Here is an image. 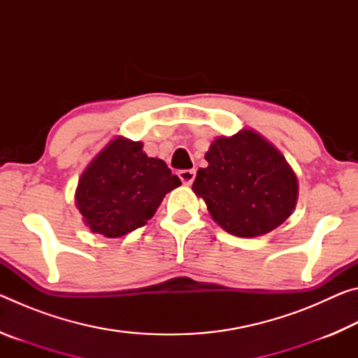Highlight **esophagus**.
Listing matches in <instances>:
<instances>
[{"label": "esophagus", "mask_w": 358, "mask_h": 358, "mask_svg": "<svg viewBox=\"0 0 358 358\" xmlns=\"http://www.w3.org/2000/svg\"><path fill=\"white\" fill-rule=\"evenodd\" d=\"M178 177L183 181V185H191L194 178H196V171H191V169H187V171H180Z\"/></svg>", "instance_id": "esophagus-1"}]
</instances>
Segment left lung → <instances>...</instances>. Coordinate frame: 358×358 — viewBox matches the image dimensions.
I'll use <instances>...</instances> for the list:
<instances>
[{"instance_id":"obj_1","label":"left lung","mask_w":358,"mask_h":358,"mask_svg":"<svg viewBox=\"0 0 358 358\" xmlns=\"http://www.w3.org/2000/svg\"><path fill=\"white\" fill-rule=\"evenodd\" d=\"M192 191L226 232L241 238L260 237L292 215L299 180L273 143L252 129L221 136L205 153Z\"/></svg>"}]
</instances>
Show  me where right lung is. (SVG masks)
Returning a JSON list of instances; mask_svg holds the SVG:
<instances>
[{"mask_svg":"<svg viewBox=\"0 0 358 358\" xmlns=\"http://www.w3.org/2000/svg\"><path fill=\"white\" fill-rule=\"evenodd\" d=\"M181 185L159 157H148L142 142L112 138L78 178L76 207L85 226L118 238L147 224L167 192Z\"/></svg>","mask_w":358,"mask_h":358,"instance_id":"right-lung-1","label":"right lung"}]
</instances>
